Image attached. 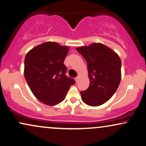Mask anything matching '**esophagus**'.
<instances>
[{
	"instance_id": "esophagus-1",
	"label": "esophagus",
	"mask_w": 146,
	"mask_h": 146,
	"mask_svg": "<svg viewBox=\"0 0 146 146\" xmlns=\"http://www.w3.org/2000/svg\"><path fill=\"white\" fill-rule=\"evenodd\" d=\"M75 81H76V82H77V83L78 82V81H79V77H75Z\"/></svg>"
}]
</instances>
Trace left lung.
I'll return each mask as SVG.
<instances>
[{"mask_svg":"<svg viewBox=\"0 0 146 146\" xmlns=\"http://www.w3.org/2000/svg\"><path fill=\"white\" fill-rule=\"evenodd\" d=\"M87 63L90 84L81 91L83 102L90 106L104 104L113 96L121 81L120 58L102 43L77 48Z\"/></svg>","mask_w":146,"mask_h":146,"instance_id":"1","label":"left lung"}]
</instances>
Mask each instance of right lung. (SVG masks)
<instances>
[{
    "instance_id": "add662e5",
    "label": "right lung",
    "mask_w": 146,
    "mask_h": 146,
    "mask_svg": "<svg viewBox=\"0 0 146 146\" xmlns=\"http://www.w3.org/2000/svg\"><path fill=\"white\" fill-rule=\"evenodd\" d=\"M67 46L55 42H46L27 54L24 75L36 99L48 106H55L65 100L71 85L75 81L66 75L64 61Z\"/></svg>"
}]
</instances>
